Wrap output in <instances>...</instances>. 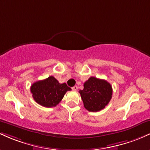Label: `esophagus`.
<instances>
[{"mask_svg":"<svg viewBox=\"0 0 150 150\" xmlns=\"http://www.w3.org/2000/svg\"><path fill=\"white\" fill-rule=\"evenodd\" d=\"M71 89H72V90H73V91H77V89H78V87H77L76 86H74L72 87Z\"/></svg>","mask_w":150,"mask_h":150,"instance_id":"34e87169","label":"esophagus"}]
</instances>
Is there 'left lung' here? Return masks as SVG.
I'll return each mask as SVG.
<instances>
[{
  "label": "left lung",
  "instance_id": "1",
  "mask_svg": "<svg viewBox=\"0 0 150 150\" xmlns=\"http://www.w3.org/2000/svg\"><path fill=\"white\" fill-rule=\"evenodd\" d=\"M83 105L90 112H98L105 108L112 98V86L107 81L90 77L80 90Z\"/></svg>",
  "mask_w": 150,
  "mask_h": 150
}]
</instances>
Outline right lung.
Wrapping results in <instances>:
<instances>
[{
  "mask_svg": "<svg viewBox=\"0 0 150 150\" xmlns=\"http://www.w3.org/2000/svg\"><path fill=\"white\" fill-rule=\"evenodd\" d=\"M71 90L66 83H60L52 76L46 79L35 82L30 88L35 101L47 108L56 106L62 100L67 91Z\"/></svg>",
  "mask_w": 150,
  "mask_h": 150,
  "instance_id": "1",
  "label": "right lung"
}]
</instances>
